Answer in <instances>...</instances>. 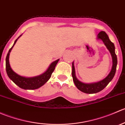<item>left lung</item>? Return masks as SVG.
Here are the masks:
<instances>
[{
    "label": "left lung",
    "mask_w": 125,
    "mask_h": 125,
    "mask_svg": "<svg viewBox=\"0 0 125 125\" xmlns=\"http://www.w3.org/2000/svg\"><path fill=\"white\" fill-rule=\"evenodd\" d=\"M97 39H100L104 43V45L106 46L107 49L109 50L113 59V66L111 71L109 74L104 79L100 82L92 83H85L77 79L75 76V68H74V62L72 64V76H73V81L77 88L81 91L83 93L86 94H94L99 93L103 90L109 82L113 80L116 71V68L117 65V58L115 52V46L114 43L109 40V37L104 31H100L97 35Z\"/></svg>",
    "instance_id": "8db88e82"
}]
</instances>
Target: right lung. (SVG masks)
Wrapping results in <instances>:
<instances>
[{"label":"right lung","mask_w":125,"mask_h":125,"mask_svg":"<svg viewBox=\"0 0 125 125\" xmlns=\"http://www.w3.org/2000/svg\"><path fill=\"white\" fill-rule=\"evenodd\" d=\"M22 35L19 36L16 40H15L14 45L10 49L8 54H7V57H6V71H7V75L10 79L17 85L19 87L24 89H36L40 88L44 85L51 76V74L53 73L54 70L55 66L59 62V59H57L55 61L53 62L51 65H50L48 70L44 73L38 76L33 77H22L19 74H16L13 70L11 69L10 66V62H9V57L10 53L11 50L14 46L15 43L17 42V39L19 38Z\"/></svg>","instance_id":"right-lung-1"}]
</instances>
